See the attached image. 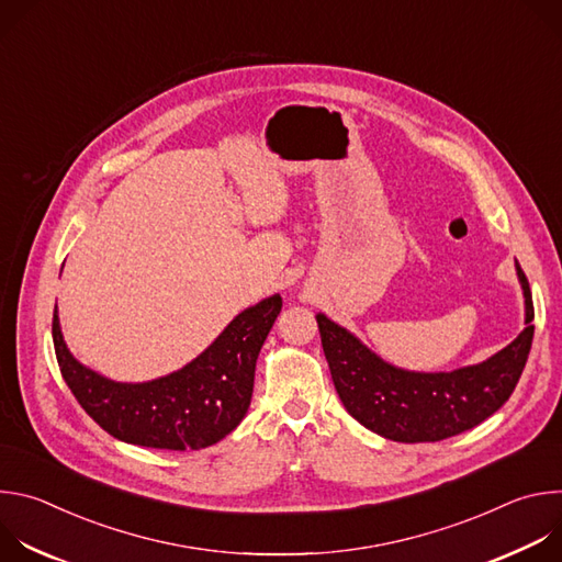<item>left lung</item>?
Instances as JSON below:
<instances>
[{"instance_id":"8db88e82","label":"left lung","mask_w":562,"mask_h":562,"mask_svg":"<svg viewBox=\"0 0 562 562\" xmlns=\"http://www.w3.org/2000/svg\"><path fill=\"white\" fill-rule=\"evenodd\" d=\"M525 295V329L485 362L453 371H409L384 362L351 331L317 313V329L345 409L373 434L395 442H438L496 414L516 389L533 340L529 282L516 262Z\"/></svg>"}]
</instances>
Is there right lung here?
<instances>
[{
  "mask_svg": "<svg viewBox=\"0 0 562 562\" xmlns=\"http://www.w3.org/2000/svg\"><path fill=\"white\" fill-rule=\"evenodd\" d=\"M280 308L278 293L245 308L195 360L148 382H115L75 360L61 336L57 306L53 345L77 403L113 438L150 449H204L247 416L256 362Z\"/></svg>",
  "mask_w": 562,
  "mask_h": 562,
  "instance_id": "obj_1",
  "label": "right lung"
}]
</instances>
